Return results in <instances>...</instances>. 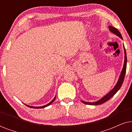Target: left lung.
Masks as SVG:
<instances>
[{
    "instance_id": "1",
    "label": "left lung",
    "mask_w": 132,
    "mask_h": 132,
    "mask_svg": "<svg viewBox=\"0 0 132 132\" xmlns=\"http://www.w3.org/2000/svg\"><path fill=\"white\" fill-rule=\"evenodd\" d=\"M109 29L110 30V31H111L112 33L116 34L117 36H118L119 37L121 38L122 39V36L121 35V33L119 32V30L116 29L114 27L109 26ZM124 55H125V56H124V67L122 68V70L121 73V75L120 76V77H119L118 81L117 82V84H116V85L114 87V88L109 92V93L107 94L106 95L103 97L102 98H101L100 100H99L98 101L95 102H84V101H82V102L84 103V104H89V105H98V104H101L104 103V102H107L108 100H109L110 98H112L113 95H114L115 94L117 93V91H118L119 89H120V88L121 87L122 83L124 82V77H125V75H126V67H127V55H126V49L124 48Z\"/></svg>"
}]
</instances>
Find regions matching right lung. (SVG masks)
I'll list each match as a JSON object with an SVG mask.
<instances>
[{
    "mask_svg": "<svg viewBox=\"0 0 132 132\" xmlns=\"http://www.w3.org/2000/svg\"><path fill=\"white\" fill-rule=\"evenodd\" d=\"M55 98H56V97H55V98H54L53 100H52V102H50L48 104H46V105H45V106H39V107H34V106H28V105H26L27 106H28V107H29V108H35V109H41V108H45V107H47V106H49L50 104L51 103H53V102H54V100H55Z\"/></svg>",
    "mask_w": 132,
    "mask_h": 132,
    "instance_id": "1",
    "label": "right lung"
}]
</instances>
